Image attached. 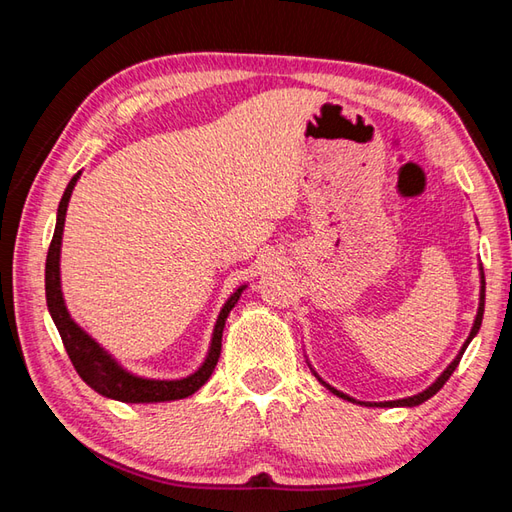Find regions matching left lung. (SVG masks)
<instances>
[{"instance_id": "8db88e82", "label": "left lung", "mask_w": 512, "mask_h": 512, "mask_svg": "<svg viewBox=\"0 0 512 512\" xmlns=\"http://www.w3.org/2000/svg\"><path fill=\"white\" fill-rule=\"evenodd\" d=\"M482 270V268H480ZM484 292H486V281H484V270H482V290H480V308H477V317H475V323H473V330H471V334H469V339L464 341V345H462V350H460V354L453 358V363L444 369V372L438 376V380L436 383H433L431 387H427L424 391H420V394H416V396H409V398H400V400H385V402H361V405H365V407H416V405H422L424 400H429L431 396H436L438 391L444 387V383H447V380L451 378V374L455 372V367L460 365V358H462V354H464V350L466 347H469V343L473 341V336L480 332V325H482V317H484ZM317 376V374H314ZM321 380V378H319ZM323 383V380H321ZM325 387H328L332 394H336L339 398H343V400H350V402H356L354 398H350L347 394H343V391H339V389H334V387H330L328 383H323Z\"/></svg>"}]
</instances>
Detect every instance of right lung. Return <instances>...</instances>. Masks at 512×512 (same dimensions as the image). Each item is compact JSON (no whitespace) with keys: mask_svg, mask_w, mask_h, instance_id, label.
I'll use <instances>...</instances> for the list:
<instances>
[{"mask_svg":"<svg viewBox=\"0 0 512 512\" xmlns=\"http://www.w3.org/2000/svg\"><path fill=\"white\" fill-rule=\"evenodd\" d=\"M81 171L68 182V189L63 191V198L59 202L57 211V226H54V235L48 248L46 257V301L50 317L57 325L61 334V341L65 345V352H68L70 361L85 383H88L94 391H99L101 396L121 400V402H167V400H180L195 394L206 380L211 378L213 369L217 365V358L222 352V332L226 317L235 308V303L242 295L246 286H239L217 317L213 339H211V350L206 354L204 363L198 367V372H193L187 378L180 380H154V378H140L129 374L127 369L118 365L114 358L107 354L103 347L96 343L92 336L83 328L74 323L70 317L68 308L63 303V292H61V277H59V255H61V237H63V224H65V211H68V202L76 180H79Z\"/></svg>","mask_w":512,"mask_h":512,"instance_id":"1","label":"right lung"}]
</instances>
